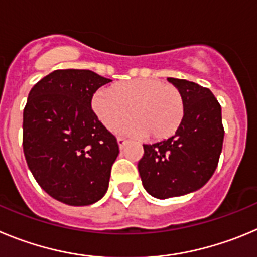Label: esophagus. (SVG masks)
I'll return each instance as SVG.
<instances>
[{
  "label": "esophagus",
  "mask_w": 257,
  "mask_h": 257,
  "mask_svg": "<svg viewBox=\"0 0 257 257\" xmlns=\"http://www.w3.org/2000/svg\"><path fill=\"white\" fill-rule=\"evenodd\" d=\"M126 142H128V141L124 137H117V143H119L120 149H124V146L126 145Z\"/></svg>",
  "instance_id": "34e87169"
}]
</instances>
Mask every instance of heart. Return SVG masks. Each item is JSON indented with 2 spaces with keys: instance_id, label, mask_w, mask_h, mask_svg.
I'll use <instances>...</instances> for the list:
<instances>
[{
  "instance_id": "1",
  "label": "heart",
  "mask_w": 257,
  "mask_h": 257,
  "mask_svg": "<svg viewBox=\"0 0 257 257\" xmlns=\"http://www.w3.org/2000/svg\"><path fill=\"white\" fill-rule=\"evenodd\" d=\"M92 110L102 125L115 131L131 116L129 131L140 137L163 141L173 137L183 123L186 103L182 92L160 79L142 78L98 89Z\"/></svg>"
}]
</instances>
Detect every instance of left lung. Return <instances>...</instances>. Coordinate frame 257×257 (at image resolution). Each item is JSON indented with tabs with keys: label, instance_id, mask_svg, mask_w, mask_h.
<instances>
[{
	"label": "left lung",
	"instance_id": "left-lung-1",
	"mask_svg": "<svg viewBox=\"0 0 257 257\" xmlns=\"http://www.w3.org/2000/svg\"><path fill=\"white\" fill-rule=\"evenodd\" d=\"M186 103L183 123L173 137L143 145L138 172L145 189L157 198L183 196L207 183L223 149L221 106L206 87L169 78Z\"/></svg>",
	"mask_w": 257,
	"mask_h": 257
}]
</instances>
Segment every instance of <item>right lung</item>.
I'll list each match as a JSON object with an SVG mask.
<instances>
[{
  "mask_svg": "<svg viewBox=\"0 0 257 257\" xmlns=\"http://www.w3.org/2000/svg\"><path fill=\"white\" fill-rule=\"evenodd\" d=\"M110 82L92 70L60 69L29 92L23 114L25 160L37 183L60 202L87 206L107 191L119 145L91 102Z\"/></svg>",
  "mask_w": 257,
  "mask_h": 257,
  "instance_id": "add662e5",
  "label": "right lung"
}]
</instances>
